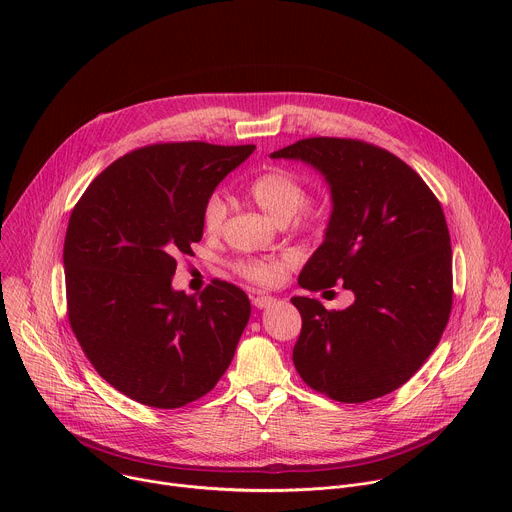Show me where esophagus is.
Returning a JSON list of instances; mask_svg holds the SVG:
<instances>
[{
	"instance_id": "esophagus-1",
	"label": "esophagus",
	"mask_w": 512,
	"mask_h": 512,
	"mask_svg": "<svg viewBox=\"0 0 512 512\" xmlns=\"http://www.w3.org/2000/svg\"><path fill=\"white\" fill-rule=\"evenodd\" d=\"M273 302H275V298H271V296H257V298H253V306L259 308V310L269 308Z\"/></svg>"
}]
</instances>
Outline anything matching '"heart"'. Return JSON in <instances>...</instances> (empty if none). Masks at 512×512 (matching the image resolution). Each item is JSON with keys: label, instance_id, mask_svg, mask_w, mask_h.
Wrapping results in <instances>:
<instances>
[{"label": "heart", "instance_id": "1", "mask_svg": "<svg viewBox=\"0 0 512 512\" xmlns=\"http://www.w3.org/2000/svg\"><path fill=\"white\" fill-rule=\"evenodd\" d=\"M249 194L261 210H265L273 221L289 223L306 204L308 194L304 184L281 168L261 172L249 182ZM227 218V202L221 194H212L202 208V225L208 235L221 233ZM294 253H279L259 259H243L237 263V271L249 281L265 287H273L285 279L289 269L296 265Z\"/></svg>", "mask_w": 512, "mask_h": 512}]
</instances>
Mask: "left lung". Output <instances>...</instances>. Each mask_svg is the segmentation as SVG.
<instances>
[{
	"mask_svg": "<svg viewBox=\"0 0 512 512\" xmlns=\"http://www.w3.org/2000/svg\"><path fill=\"white\" fill-rule=\"evenodd\" d=\"M320 172L332 212L298 283H342L346 310L291 298L302 314L294 364L314 391L364 403L407 383L440 342L452 310V247L444 210L403 160L358 139L310 137L271 154Z\"/></svg>",
	"mask_w": 512,
	"mask_h": 512,
	"instance_id": "1",
	"label": "left lung"
}]
</instances>
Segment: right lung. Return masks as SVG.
Listing matches in <instances>:
<instances>
[{
    "label": "right lung",
    "mask_w": 512,
    "mask_h": 512,
    "mask_svg": "<svg viewBox=\"0 0 512 512\" xmlns=\"http://www.w3.org/2000/svg\"><path fill=\"white\" fill-rule=\"evenodd\" d=\"M255 145L156 143L103 170L64 239L68 320L97 373L129 399L178 409L214 389L251 316L243 289L172 287L202 239V208Z\"/></svg>",
    "instance_id": "right-lung-1"
}]
</instances>
